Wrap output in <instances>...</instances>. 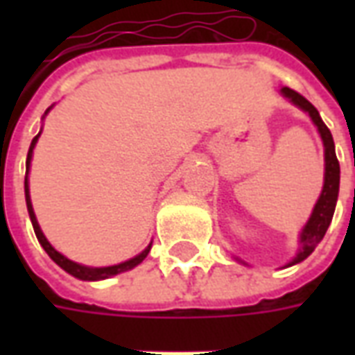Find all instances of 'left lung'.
I'll return each instance as SVG.
<instances>
[{
	"label": "left lung",
	"mask_w": 355,
	"mask_h": 355,
	"mask_svg": "<svg viewBox=\"0 0 355 355\" xmlns=\"http://www.w3.org/2000/svg\"><path fill=\"white\" fill-rule=\"evenodd\" d=\"M282 94L285 98H289L295 106L308 112V116L312 117L313 125L320 131L321 140H323V148H325V182H323V190H321L320 200H318L315 207H313L310 220L302 228V234H300V249H298L297 257L287 264V266H293V264L302 262L313 253V249L323 239L329 224L333 220L336 198H338V184H340V165H338V159H336L333 135L327 129V125L323 123V119H321L320 112L315 110V106H313L312 102L306 101L302 94L289 87H283Z\"/></svg>",
	"instance_id": "1"
}]
</instances>
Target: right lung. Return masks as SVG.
Listing matches in <instances>:
<instances>
[{"mask_svg": "<svg viewBox=\"0 0 355 355\" xmlns=\"http://www.w3.org/2000/svg\"><path fill=\"white\" fill-rule=\"evenodd\" d=\"M51 110V108H49ZM47 110V112H49ZM45 112V114H47ZM40 135L42 132H37L32 140V144H30V150H28V157H26V178H24V193H26V207H28V215H30V220H32V226H34V232H35V238L37 241L42 243V247L45 249V253L49 254L53 261L57 262L58 266L62 268L64 272H68L70 275L73 277H78V279H83V282H98V279H108L112 275H117L121 274V272H127V270H131V268L139 266L140 262L144 261L150 253V247L152 243L142 251L140 254H137L135 259H129V261L121 262V264H114V266H104V268H91V266H83V264H78V262L70 261V259H66L64 254H60L55 249V247L51 245L47 238L43 236L42 228H40V224H37V218H35V213H34V207H32V201H30V188H28V171H30V162H32V154H34V146L37 139H40Z\"/></svg>", "mask_w": 355, "mask_h": 355, "instance_id": "1", "label": "right lung"}]
</instances>
